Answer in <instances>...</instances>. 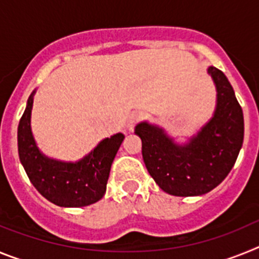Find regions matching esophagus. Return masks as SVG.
Returning a JSON list of instances; mask_svg holds the SVG:
<instances>
[{"instance_id":"34e87169","label":"esophagus","mask_w":259,"mask_h":259,"mask_svg":"<svg viewBox=\"0 0 259 259\" xmlns=\"http://www.w3.org/2000/svg\"><path fill=\"white\" fill-rule=\"evenodd\" d=\"M141 119V114L137 113V111H134V113H131L130 115H128V119H127V130L128 131H134L135 125H136V123L139 122Z\"/></svg>"}]
</instances>
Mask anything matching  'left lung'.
Masks as SVG:
<instances>
[{
	"instance_id": "obj_1",
	"label": "left lung",
	"mask_w": 259,
	"mask_h": 259,
	"mask_svg": "<svg viewBox=\"0 0 259 259\" xmlns=\"http://www.w3.org/2000/svg\"><path fill=\"white\" fill-rule=\"evenodd\" d=\"M207 74L217 88V107L212 118L187 143H175L161 127L148 122L135 128L148 172L172 196H200L214 189L232 170L242 146L244 115L232 85L217 67L210 66Z\"/></svg>"
}]
</instances>
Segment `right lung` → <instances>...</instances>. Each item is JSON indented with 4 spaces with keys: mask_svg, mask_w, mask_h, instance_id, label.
Instances as JSON below:
<instances>
[{
    "mask_svg": "<svg viewBox=\"0 0 259 259\" xmlns=\"http://www.w3.org/2000/svg\"><path fill=\"white\" fill-rule=\"evenodd\" d=\"M31 93L19 125L18 153L29 180L48 201L63 207H81L97 202L106 192L110 168L124 135L104 139L92 152L77 162L47 157L36 145L31 130L33 96Z\"/></svg>",
    "mask_w": 259,
    "mask_h": 259,
    "instance_id": "right-lung-1",
    "label": "right lung"
}]
</instances>
